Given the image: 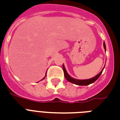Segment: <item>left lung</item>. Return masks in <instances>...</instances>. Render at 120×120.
I'll return each mask as SVG.
<instances>
[{
	"mask_svg": "<svg viewBox=\"0 0 120 120\" xmlns=\"http://www.w3.org/2000/svg\"><path fill=\"white\" fill-rule=\"evenodd\" d=\"M103 45H104V48H105V49L106 51V45H105V42H104V43H103ZM63 71H64V75L65 78L69 82H72V83H73V84H77V85H79V86H86V85H89V84H91V83L94 82V81H96L99 78V77L100 76V75H101L102 72H103V70H102L98 74V75H97L96 76L93 77V78H92L88 79H83V80H81V79H76L71 78V77L68 74V73H67V71L66 70V69H65L64 66V65L63 66Z\"/></svg>",
	"mask_w": 120,
	"mask_h": 120,
	"instance_id": "8db88e82",
	"label": "left lung"
}]
</instances>
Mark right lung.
Here are the masks:
<instances>
[{
	"label": "right lung",
	"mask_w": 120,
	"mask_h": 120,
	"mask_svg": "<svg viewBox=\"0 0 120 120\" xmlns=\"http://www.w3.org/2000/svg\"><path fill=\"white\" fill-rule=\"evenodd\" d=\"M44 78H45V77H44ZM44 78H43V79H44Z\"/></svg>",
	"instance_id": "right-lung-1"
}]
</instances>
